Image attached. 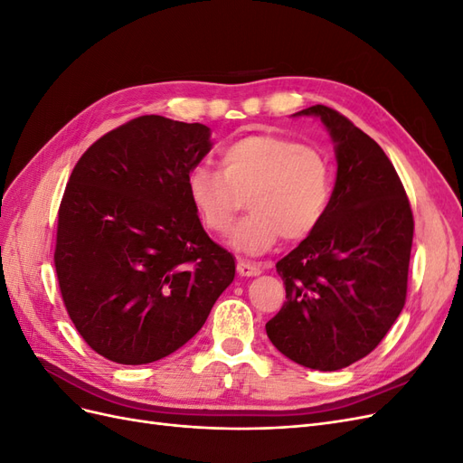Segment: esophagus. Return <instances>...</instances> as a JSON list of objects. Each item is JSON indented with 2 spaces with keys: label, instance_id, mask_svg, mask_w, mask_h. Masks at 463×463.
<instances>
[{
  "label": "esophagus",
  "instance_id": "34e87169",
  "mask_svg": "<svg viewBox=\"0 0 463 463\" xmlns=\"http://www.w3.org/2000/svg\"><path fill=\"white\" fill-rule=\"evenodd\" d=\"M237 272L241 276H259L260 269L257 264H250L247 260H237Z\"/></svg>",
  "mask_w": 463,
  "mask_h": 463
}]
</instances>
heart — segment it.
I'll list each match as a JSON object with an SVG mask.
<instances>
[{
	"label": "heart",
	"instance_id": "heart-1",
	"mask_svg": "<svg viewBox=\"0 0 463 463\" xmlns=\"http://www.w3.org/2000/svg\"><path fill=\"white\" fill-rule=\"evenodd\" d=\"M332 164L318 148L286 137L253 133L220 150V172L197 165L187 194L210 233H226L241 197L250 213L237 223L230 243L243 255H262L279 237L299 241L325 220L332 201Z\"/></svg>",
	"mask_w": 463,
	"mask_h": 463
}]
</instances>
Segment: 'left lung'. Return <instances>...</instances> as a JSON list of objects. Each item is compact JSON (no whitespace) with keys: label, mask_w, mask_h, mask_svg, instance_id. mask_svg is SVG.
<instances>
[{"label":"left lung","mask_w":463,"mask_h":463,"mask_svg":"<svg viewBox=\"0 0 463 463\" xmlns=\"http://www.w3.org/2000/svg\"><path fill=\"white\" fill-rule=\"evenodd\" d=\"M334 143L338 174L318 228L278 260L286 303L266 322L279 354L315 371L369 355L400 317L413 241V214L384 150L338 111L311 106Z\"/></svg>","instance_id":"1"}]
</instances>
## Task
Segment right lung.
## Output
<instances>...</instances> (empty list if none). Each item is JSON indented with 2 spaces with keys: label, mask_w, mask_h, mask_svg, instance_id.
<instances>
[{
  "label": "right lung",
  "mask_w": 463,
  "mask_h": 463,
  "mask_svg": "<svg viewBox=\"0 0 463 463\" xmlns=\"http://www.w3.org/2000/svg\"><path fill=\"white\" fill-rule=\"evenodd\" d=\"M210 148L203 123L141 116L98 138L69 177L55 272L75 328L109 361L174 354L233 282L232 253L210 240L187 194Z\"/></svg>",
  "instance_id": "1"
}]
</instances>
